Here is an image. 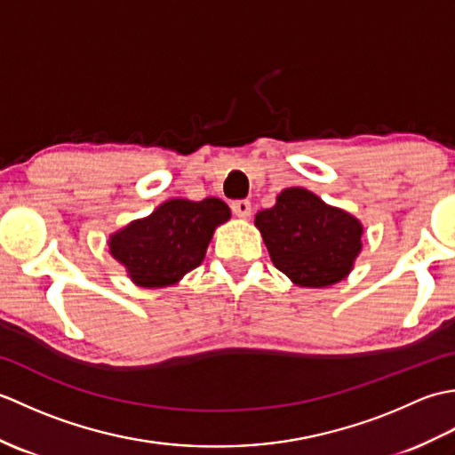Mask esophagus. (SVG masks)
Segmentation results:
<instances>
[{
  "instance_id": "obj_1",
  "label": "esophagus",
  "mask_w": 455,
  "mask_h": 455,
  "mask_svg": "<svg viewBox=\"0 0 455 455\" xmlns=\"http://www.w3.org/2000/svg\"><path fill=\"white\" fill-rule=\"evenodd\" d=\"M233 211L235 215L240 217V219H248L250 212H252V203H250L248 199H238V201H233Z\"/></svg>"
}]
</instances>
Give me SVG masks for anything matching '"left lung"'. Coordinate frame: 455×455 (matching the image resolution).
I'll list each match as a JSON object with an SVG mask.
<instances>
[{
    "label": "left lung",
    "mask_w": 455,
    "mask_h": 455,
    "mask_svg": "<svg viewBox=\"0 0 455 455\" xmlns=\"http://www.w3.org/2000/svg\"><path fill=\"white\" fill-rule=\"evenodd\" d=\"M254 225L274 266L299 287H328L350 275L362 252L363 225L352 212L305 188H287Z\"/></svg>",
    "instance_id": "left-lung-1"
}]
</instances>
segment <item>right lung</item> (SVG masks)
Returning <instances> with one entry per match:
<instances>
[{
  "instance_id": "add662e5",
  "label": "right lung",
  "mask_w": 455,
  "mask_h": 455,
  "mask_svg": "<svg viewBox=\"0 0 455 455\" xmlns=\"http://www.w3.org/2000/svg\"><path fill=\"white\" fill-rule=\"evenodd\" d=\"M230 219L225 201L168 199L148 217L131 220L108 240L109 254L144 289L180 283L201 266L215 228Z\"/></svg>"
}]
</instances>
